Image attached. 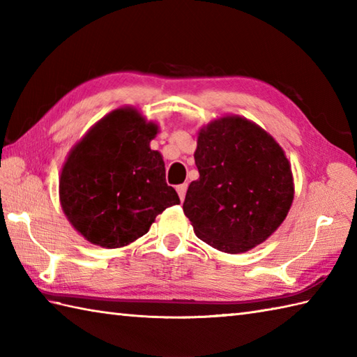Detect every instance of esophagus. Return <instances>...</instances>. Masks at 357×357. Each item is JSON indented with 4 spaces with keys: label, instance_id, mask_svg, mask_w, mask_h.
Here are the masks:
<instances>
[{
    "label": "esophagus",
    "instance_id": "esophagus-1",
    "mask_svg": "<svg viewBox=\"0 0 357 357\" xmlns=\"http://www.w3.org/2000/svg\"><path fill=\"white\" fill-rule=\"evenodd\" d=\"M187 184H181V185H178L176 187V192H178V195H179V198H181V201H184L185 199V193H187Z\"/></svg>",
    "mask_w": 357,
    "mask_h": 357
}]
</instances>
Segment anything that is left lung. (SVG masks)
Segmentation results:
<instances>
[{
    "mask_svg": "<svg viewBox=\"0 0 357 357\" xmlns=\"http://www.w3.org/2000/svg\"><path fill=\"white\" fill-rule=\"evenodd\" d=\"M183 210L195 234L225 253H242L282 224L293 202V176L284 150L261 127L225 116L202 128Z\"/></svg>",
    "mask_w": 357,
    "mask_h": 357,
    "instance_id": "1",
    "label": "left lung"
}]
</instances>
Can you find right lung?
<instances>
[{
  "mask_svg": "<svg viewBox=\"0 0 357 357\" xmlns=\"http://www.w3.org/2000/svg\"><path fill=\"white\" fill-rule=\"evenodd\" d=\"M158 126L133 109L102 118L63 167L59 198L66 216L82 236L105 248L144 236L155 218L179 204L165 183L159 151L150 149Z\"/></svg>",
  "mask_w": 357,
  "mask_h": 357,
  "instance_id": "obj_1",
  "label": "right lung"
}]
</instances>
